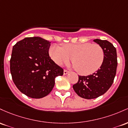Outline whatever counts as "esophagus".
Returning <instances> with one entry per match:
<instances>
[{
    "mask_svg": "<svg viewBox=\"0 0 128 128\" xmlns=\"http://www.w3.org/2000/svg\"><path fill=\"white\" fill-rule=\"evenodd\" d=\"M68 73H69V71H66V70H64V75H66V74H68Z\"/></svg>",
    "mask_w": 128,
    "mask_h": 128,
    "instance_id": "34e87169",
    "label": "esophagus"
}]
</instances>
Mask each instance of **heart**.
I'll return each mask as SVG.
<instances>
[{
  "instance_id": "heart-1",
  "label": "heart",
  "mask_w": 128,
  "mask_h": 128,
  "mask_svg": "<svg viewBox=\"0 0 128 128\" xmlns=\"http://www.w3.org/2000/svg\"><path fill=\"white\" fill-rule=\"evenodd\" d=\"M49 54L55 64L62 66L71 57L73 67L80 75L88 76L96 72L102 65L104 52L101 46L91 43L64 44L60 47L53 45Z\"/></svg>"
}]
</instances>
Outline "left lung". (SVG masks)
I'll return each mask as SVG.
<instances>
[{"instance_id":"obj_1","label":"left lung","mask_w":128,"mask_h":128,"mask_svg":"<svg viewBox=\"0 0 128 128\" xmlns=\"http://www.w3.org/2000/svg\"><path fill=\"white\" fill-rule=\"evenodd\" d=\"M94 42L101 46L104 52L102 65L96 72L87 76H78V82L73 89L80 97L93 99L102 96L110 89L116 74L117 57L116 49L108 40L97 39Z\"/></svg>"}]
</instances>
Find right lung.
<instances>
[{
    "label": "right lung",
    "instance_id": "obj_1",
    "mask_svg": "<svg viewBox=\"0 0 128 128\" xmlns=\"http://www.w3.org/2000/svg\"><path fill=\"white\" fill-rule=\"evenodd\" d=\"M51 42L40 37H26L12 48L10 71L14 84L21 92L33 98L48 95L55 78L64 70L49 56Z\"/></svg>",
    "mask_w": 128,
    "mask_h": 128
}]
</instances>
